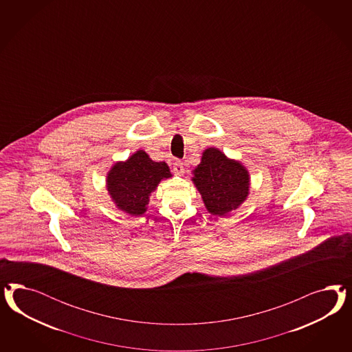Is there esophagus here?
Listing matches in <instances>:
<instances>
[{"instance_id":"34e87169","label":"esophagus","mask_w":352,"mask_h":352,"mask_svg":"<svg viewBox=\"0 0 352 352\" xmlns=\"http://www.w3.org/2000/svg\"><path fill=\"white\" fill-rule=\"evenodd\" d=\"M173 170L175 174H178V175H183V173H184V166H183V162L179 160L175 161L174 164H173Z\"/></svg>"}]
</instances>
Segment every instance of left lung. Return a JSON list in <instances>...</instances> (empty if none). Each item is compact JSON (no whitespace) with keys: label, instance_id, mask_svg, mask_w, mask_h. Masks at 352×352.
Instances as JSON below:
<instances>
[{"label":"left lung","instance_id":"1","mask_svg":"<svg viewBox=\"0 0 352 352\" xmlns=\"http://www.w3.org/2000/svg\"><path fill=\"white\" fill-rule=\"evenodd\" d=\"M192 174V182L200 192L206 210L213 215L224 217L248 199L249 171L240 161L228 159L221 149H205L201 162Z\"/></svg>","mask_w":352,"mask_h":352}]
</instances>
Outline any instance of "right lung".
Segmentation results:
<instances>
[{
    "label": "right lung",
    "mask_w": 352,
    "mask_h": 352,
    "mask_svg": "<svg viewBox=\"0 0 352 352\" xmlns=\"http://www.w3.org/2000/svg\"><path fill=\"white\" fill-rule=\"evenodd\" d=\"M170 177L166 162L151 160L143 149H138L128 160L118 161L108 171L107 191L118 210L137 217L147 212L149 196L159 183Z\"/></svg>",
    "instance_id": "add662e5"
}]
</instances>
